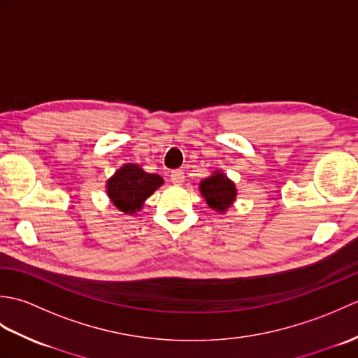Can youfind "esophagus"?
<instances>
[{"mask_svg":"<svg viewBox=\"0 0 358 358\" xmlns=\"http://www.w3.org/2000/svg\"><path fill=\"white\" fill-rule=\"evenodd\" d=\"M171 181H172V183H173L175 186L183 185V183H185V172L173 171V172L171 173Z\"/></svg>","mask_w":358,"mask_h":358,"instance_id":"1","label":"esophagus"}]
</instances>
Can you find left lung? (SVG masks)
<instances>
[{"instance_id":"obj_1","label":"left lung","mask_w":358,"mask_h":358,"mask_svg":"<svg viewBox=\"0 0 358 358\" xmlns=\"http://www.w3.org/2000/svg\"><path fill=\"white\" fill-rule=\"evenodd\" d=\"M199 189L208 206L218 214H226L227 209L237 200V186L220 169L212 172L209 177L203 178Z\"/></svg>"}]
</instances>
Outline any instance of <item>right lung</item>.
I'll return each instance as SVG.
<instances>
[{
	"instance_id": "right-lung-1",
	"label": "right lung",
	"mask_w": 358,
	"mask_h": 358,
	"mask_svg": "<svg viewBox=\"0 0 358 358\" xmlns=\"http://www.w3.org/2000/svg\"><path fill=\"white\" fill-rule=\"evenodd\" d=\"M163 183L158 173H149L140 164L126 163L106 181V192L118 210L134 215Z\"/></svg>"
}]
</instances>
